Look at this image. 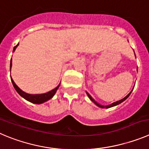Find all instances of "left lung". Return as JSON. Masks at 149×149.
Instances as JSON below:
<instances>
[{"label": "left lung", "instance_id": "obj_1", "mask_svg": "<svg viewBox=\"0 0 149 149\" xmlns=\"http://www.w3.org/2000/svg\"><path fill=\"white\" fill-rule=\"evenodd\" d=\"M134 56H135V54H134ZM135 57H136V56H135ZM133 89H134V87H133ZM133 89H132V91L130 92V93H129L127 95H126V97H124V98H122L121 100H119V101H115V102L112 103V104H109V105H107V106H104V105H101V104H98V103L97 102V101H95V100L93 99V98H92V96H91V95H90V94H89L88 93H87V92H86V93H87V96L89 97V98H90V101H93V102L94 104H95V105H96V106H98V107H100V108H106V109H108V108H110V107H112L117 106V105H118V104H121L122 102H123V101H124L125 100H126V98H127L128 97H129V95H130V94H131V93H132V92Z\"/></svg>", "mask_w": 149, "mask_h": 149}]
</instances>
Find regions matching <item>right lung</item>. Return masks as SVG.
I'll list each match as a JSON object with an SVG mask.
<instances>
[{
  "label": "right lung",
  "instance_id": "1",
  "mask_svg": "<svg viewBox=\"0 0 149 149\" xmlns=\"http://www.w3.org/2000/svg\"><path fill=\"white\" fill-rule=\"evenodd\" d=\"M19 45V43H18L17 45L16 46L14 47V49H13V52H15V51L16 50L17 47ZM12 59H11L10 61V71H11V68H12ZM11 77V76H10ZM11 81H12V84H13L14 87H15V90L17 92V93L20 95L21 97H23L24 99H26V101H29L31 103H33V104H42V103L45 102V101H48L50 100L51 98H52L54 97V95H55V93H56L57 91L58 88L60 86V83L59 84V85L57 86L56 87H55L54 89H53L51 91L48 92V93H42V94H29L27 93H25L24 91L20 89L19 87H17L16 84L15 83V81H13V79L11 77Z\"/></svg>",
  "mask_w": 149,
  "mask_h": 149
}]
</instances>
